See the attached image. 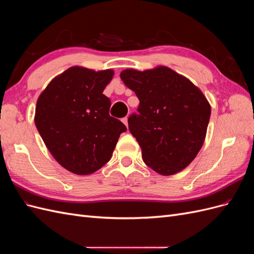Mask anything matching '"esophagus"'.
Here are the masks:
<instances>
[{
    "label": "esophagus",
    "instance_id": "34e87169",
    "mask_svg": "<svg viewBox=\"0 0 254 254\" xmlns=\"http://www.w3.org/2000/svg\"><path fill=\"white\" fill-rule=\"evenodd\" d=\"M122 122L124 123V124L126 125V127H128V118H124V119H122Z\"/></svg>",
    "mask_w": 254,
    "mask_h": 254
}]
</instances>
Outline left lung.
<instances>
[{
  "label": "left lung",
  "mask_w": 254,
  "mask_h": 254,
  "mask_svg": "<svg viewBox=\"0 0 254 254\" xmlns=\"http://www.w3.org/2000/svg\"><path fill=\"white\" fill-rule=\"evenodd\" d=\"M121 78L140 101L128 118L145 164L163 176L184 170L201 149L211 106L202 92L167 66L124 70Z\"/></svg>",
  "instance_id": "1"
}]
</instances>
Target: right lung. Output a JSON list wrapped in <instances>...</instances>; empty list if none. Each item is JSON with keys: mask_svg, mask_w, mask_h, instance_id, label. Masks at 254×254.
Wrapping results in <instances>:
<instances>
[{"mask_svg": "<svg viewBox=\"0 0 254 254\" xmlns=\"http://www.w3.org/2000/svg\"><path fill=\"white\" fill-rule=\"evenodd\" d=\"M112 70L72 66L54 78L37 101L35 124L57 162L76 175H89L112 157L127 128L110 117L103 94Z\"/></svg>", "mask_w": 254, "mask_h": 254, "instance_id": "1", "label": "right lung"}]
</instances>
